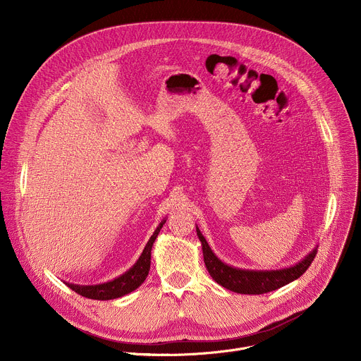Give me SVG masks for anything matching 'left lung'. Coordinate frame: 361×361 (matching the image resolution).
Returning <instances> with one entry per match:
<instances>
[{
	"mask_svg": "<svg viewBox=\"0 0 361 361\" xmlns=\"http://www.w3.org/2000/svg\"><path fill=\"white\" fill-rule=\"evenodd\" d=\"M195 230L198 240L201 241L205 267H207L213 280L223 286L224 288L240 294H264L297 280L300 276L305 273L308 267H310L317 254V247H314L302 260H300L294 266L279 270L238 269L221 262L214 254V251L210 248L207 240L204 238L200 228L195 227Z\"/></svg>",
	"mask_w": 361,
	"mask_h": 361,
	"instance_id": "left-lung-1",
	"label": "left lung"
}]
</instances>
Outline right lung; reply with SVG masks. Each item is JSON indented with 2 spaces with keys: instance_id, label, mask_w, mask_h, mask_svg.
I'll use <instances>...</instances> for the list:
<instances>
[{
  "instance_id": "add662e5",
  "label": "right lung",
  "mask_w": 361,
  "mask_h": 361,
  "mask_svg": "<svg viewBox=\"0 0 361 361\" xmlns=\"http://www.w3.org/2000/svg\"><path fill=\"white\" fill-rule=\"evenodd\" d=\"M167 220L164 219L159 227L156 228V231L152 233V235L149 237L148 243L145 244L141 255L138 257V260L135 262V264L127 270L124 274H121L120 277L102 283V284H92V286H80V284H73V283H66L71 290H74L75 293H78L82 297L91 298V300H114L118 297H123L131 291H134L135 288H138L144 280L148 276L149 271V264H151V250H152V244L156 241L161 227L164 226Z\"/></svg>"
}]
</instances>
